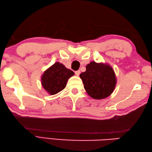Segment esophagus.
<instances>
[{
	"label": "esophagus",
	"instance_id": "obj_1",
	"mask_svg": "<svg viewBox=\"0 0 152 152\" xmlns=\"http://www.w3.org/2000/svg\"><path fill=\"white\" fill-rule=\"evenodd\" d=\"M75 74H76V76H79V75H80V70H76V71H75Z\"/></svg>",
	"mask_w": 152,
	"mask_h": 152
}]
</instances>
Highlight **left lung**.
Here are the masks:
<instances>
[{
    "mask_svg": "<svg viewBox=\"0 0 152 152\" xmlns=\"http://www.w3.org/2000/svg\"><path fill=\"white\" fill-rule=\"evenodd\" d=\"M88 94L95 99L108 97L114 91L116 78L114 70L108 64L92 61L87 64L86 70L80 74Z\"/></svg>",
    "mask_w": 152,
    "mask_h": 152,
    "instance_id": "obj_1",
    "label": "left lung"
}]
</instances>
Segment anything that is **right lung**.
Here are the masks:
<instances>
[{
	"label": "right lung",
	"mask_w": 152,
	"mask_h": 152,
	"mask_svg": "<svg viewBox=\"0 0 152 152\" xmlns=\"http://www.w3.org/2000/svg\"><path fill=\"white\" fill-rule=\"evenodd\" d=\"M74 74L72 70L57 62L44 72L41 78L42 85L50 95L57 94L65 88L68 80Z\"/></svg>",
	"instance_id": "obj_1"
}]
</instances>
